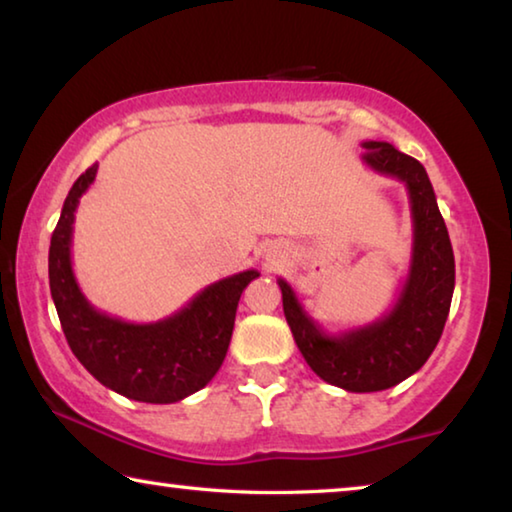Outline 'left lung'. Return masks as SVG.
Segmentation results:
<instances>
[{
	"instance_id": "1",
	"label": "left lung",
	"mask_w": 512,
	"mask_h": 512,
	"mask_svg": "<svg viewBox=\"0 0 512 512\" xmlns=\"http://www.w3.org/2000/svg\"><path fill=\"white\" fill-rule=\"evenodd\" d=\"M361 160L404 183L413 219L409 275L388 314L363 327L329 334L311 318L282 277V307L298 350L327 384L348 393H375L400 384L431 357L454 296V250L436 194L422 164L388 142H363Z\"/></svg>"
}]
</instances>
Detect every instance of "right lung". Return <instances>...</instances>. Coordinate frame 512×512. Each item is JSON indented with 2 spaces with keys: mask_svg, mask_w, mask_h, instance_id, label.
<instances>
[{
  "mask_svg": "<svg viewBox=\"0 0 512 512\" xmlns=\"http://www.w3.org/2000/svg\"><path fill=\"white\" fill-rule=\"evenodd\" d=\"M81 173L69 189L49 246V289L65 339L90 375L119 395L146 404H173L207 386L228 352L237 305L259 271H241L210 284L158 323L126 320L94 309L72 268L74 214L97 178Z\"/></svg>",
  "mask_w": 512,
  "mask_h": 512,
  "instance_id": "obj_1",
  "label": "right lung"
}]
</instances>
